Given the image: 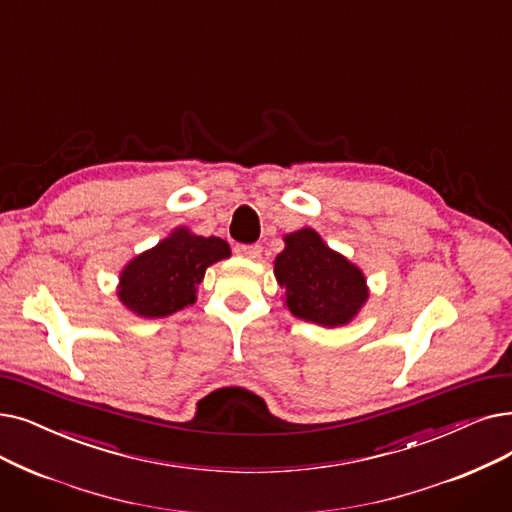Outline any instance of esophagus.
I'll return each mask as SVG.
<instances>
[{
    "instance_id": "34e87169",
    "label": "esophagus",
    "mask_w": 512,
    "mask_h": 512,
    "mask_svg": "<svg viewBox=\"0 0 512 512\" xmlns=\"http://www.w3.org/2000/svg\"><path fill=\"white\" fill-rule=\"evenodd\" d=\"M234 251L242 257H249V259H259V255H261L259 244H236Z\"/></svg>"
}]
</instances>
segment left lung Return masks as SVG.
<instances>
[{"instance_id":"8db88e82","label":"left lung","mask_w":512,"mask_h":512,"mask_svg":"<svg viewBox=\"0 0 512 512\" xmlns=\"http://www.w3.org/2000/svg\"><path fill=\"white\" fill-rule=\"evenodd\" d=\"M274 274L291 314L320 326L347 324L368 299L364 274L311 228L288 234Z\"/></svg>"}]
</instances>
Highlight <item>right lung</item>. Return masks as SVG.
Listing matches in <instances>:
<instances>
[{
    "mask_svg": "<svg viewBox=\"0 0 512 512\" xmlns=\"http://www.w3.org/2000/svg\"><path fill=\"white\" fill-rule=\"evenodd\" d=\"M230 257L226 240L175 230L157 247L127 263L121 274L119 299L133 314L165 318L196 299V284L203 282L211 263Z\"/></svg>",
    "mask_w": 512,
    "mask_h": 512,
    "instance_id": "right-lung-1",
    "label": "right lung"
}]
</instances>
